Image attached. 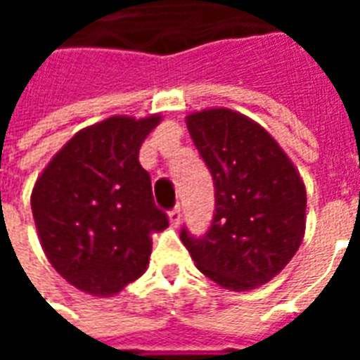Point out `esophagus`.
<instances>
[{
    "instance_id": "34e87169",
    "label": "esophagus",
    "mask_w": 360,
    "mask_h": 360,
    "mask_svg": "<svg viewBox=\"0 0 360 360\" xmlns=\"http://www.w3.org/2000/svg\"><path fill=\"white\" fill-rule=\"evenodd\" d=\"M169 224H172V227H177L181 226V210L179 208H173L172 212H169Z\"/></svg>"
}]
</instances>
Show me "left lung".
<instances>
[{"label": "left lung", "instance_id": "1", "mask_svg": "<svg viewBox=\"0 0 360 360\" xmlns=\"http://www.w3.org/2000/svg\"><path fill=\"white\" fill-rule=\"evenodd\" d=\"M187 129L208 165L216 214L204 237L181 241L198 270L229 291H250L283 270L307 226V188L264 127L227 108L187 115Z\"/></svg>", "mask_w": 360, "mask_h": 360}]
</instances>
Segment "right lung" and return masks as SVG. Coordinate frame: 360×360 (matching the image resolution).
Segmentation results:
<instances>
[{
  "instance_id": "obj_1",
  "label": "right lung",
  "mask_w": 360,
  "mask_h": 360,
  "mask_svg": "<svg viewBox=\"0 0 360 360\" xmlns=\"http://www.w3.org/2000/svg\"><path fill=\"white\" fill-rule=\"evenodd\" d=\"M160 121L113 115L84 127L36 179L30 206L44 255L82 293L111 297L141 278L152 233L169 226L139 162Z\"/></svg>"
}]
</instances>
